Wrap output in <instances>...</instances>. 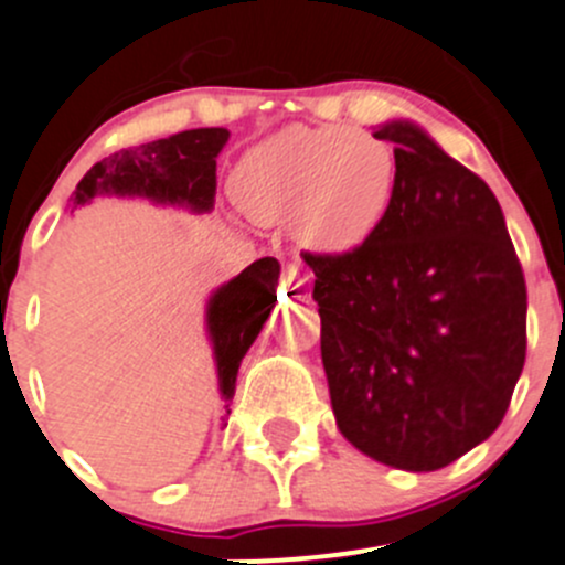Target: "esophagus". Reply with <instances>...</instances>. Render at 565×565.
Wrapping results in <instances>:
<instances>
[{"mask_svg":"<svg viewBox=\"0 0 565 565\" xmlns=\"http://www.w3.org/2000/svg\"><path fill=\"white\" fill-rule=\"evenodd\" d=\"M305 277L299 275V266L296 264H285L282 266V288H288V290H296V294H299V290H305Z\"/></svg>","mask_w":565,"mask_h":565,"instance_id":"34e87169","label":"esophagus"}]
</instances>
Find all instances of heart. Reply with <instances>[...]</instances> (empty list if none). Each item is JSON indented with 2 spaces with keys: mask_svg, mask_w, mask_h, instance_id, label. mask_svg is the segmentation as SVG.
<instances>
[{
  "mask_svg": "<svg viewBox=\"0 0 565 565\" xmlns=\"http://www.w3.org/2000/svg\"><path fill=\"white\" fill-rule=\"evenodd\" d=\"M231 189L249 220L288 222L305 253L343 258L365 247L393 211L398 159L373 134L290 126L238 161Z\"/></svg>",
  "mask_w": 565,
  "mask_h": 565,
  "instance_id": "1",
  "label": "heart"
}]
</instances>
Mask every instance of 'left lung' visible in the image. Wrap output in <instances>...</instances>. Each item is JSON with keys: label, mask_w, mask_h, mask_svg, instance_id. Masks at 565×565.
I'll return each mask as SVG.
<instances>
[{"label": "left lung", "mask_w": 565, "mask_h": 565, "mask_svg": "<svg viewBox=\"0 0 565 565\" xmlns=\"http://www.w3.org/2000/svg\"><path fill=\"white\" fill-rule=\"evenodd\" d=\"M398 194L343 258L307 255L340 434L406 472L454 465L497 431L524 367L527 288L494 192L428 131L387 120Z\"/></svg>", "instance_id": "left-lung-1"}]
</instances>
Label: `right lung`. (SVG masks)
Returning <instances> with one entry per match:
<instances>
[{"label":"right lung","mask_w":565,"mask_h":565,"mask_svg":"<svg viewBox=\"0 0 565 565\" xmlns=\"http://www.w3.org/2000/svg\"><path fill=\"white\" fill-rule=\"evenodd\" d=\"M227 139V128H192L139 148L117 150L87 170L71 194V214L93 203V198H145L156 205L209 214L216 198V156ZM277 280L280 264L260 258L209 296L205 332L214 349L220 395L225 401L222 423L231 415L227 401L236 393L238 365L275 310Z\"/></svg>","instance_id":"add662e5"}]
</instances>
